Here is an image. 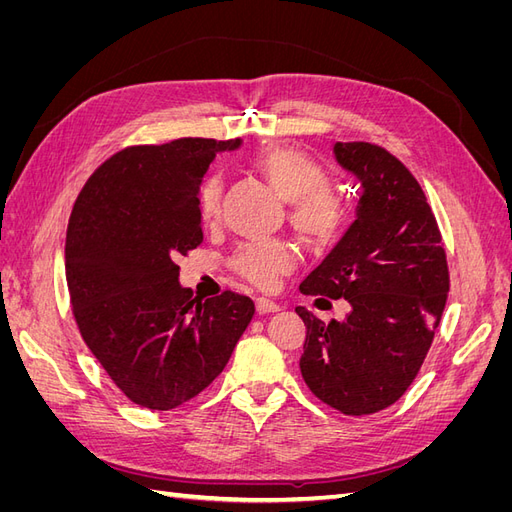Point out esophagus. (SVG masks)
<instances>
[{
  "label": "esophagus",
  "mask_w": 512,
  "mask_h": 512,
  "mask_svg": "<svg viewBox=\"0 0 512 512\" xmlns=\"http://www.w3.org/2000/svg\"><path fill=\"white\" fill-rule=\"evenodd\" d=\"M256 312H258L260 316L275 314V312H280V305H277V303L271 301V299L260 297V299H256Z\"/></svg>",
  "instance_id": "obj_1"
}]
</instances>
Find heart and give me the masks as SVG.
I'll list each match as a JSON object with an SVG mask.
<instances>
[{
  "label": "heart",
  "mask_w": 512,
  "mask_h": 512,
  "mask_svg": "<svg viewBox=\"0 0 512 512\" xmlns=\"http://www.w3.org/2000/svg\"><path fill=\"white\" fill-rule=\"evenodd\" d=\"M258 173L290 205L288 220L299 239L312 250H327L344 235L350 218L346 198L327 185V170L314 158L292 147H275L260 153L254 162ZM224 181L209 175L198 192V215L213 224L220 215ZM232 267L262 290L280 284L282 275L297 267V252L284 241H258L241 245Z\"/></svg>",
  "instance_id": "heart-1"
}]
</instances>
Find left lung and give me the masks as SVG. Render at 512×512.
<instances>
[{"label":"left lung","mask_w":512,"mask_h":512,"mask_svg":"<svg viewBox=\"0 0 512 512\" xmlns=\"http://www.w3.org/2000/svg\"><path fill=\"white\" fill-rule=\"evenodd\" d=\"M335 160L361 183L356 220L299 290L346 299L324 324L305 307L301 374L324 404L374 414L408 391L440 324L448 267L438 222L410 170L369 143H335ZM329 303V301H327Z\"/></svg>","instance_id":"obj_1"}]
</instances>
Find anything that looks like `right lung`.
<instances>
[{
	"mask_svg": "<svg viewBox=\"0 0 512 512\" xmlns=\"http://www.w3.org/2000/svg\"><path fill=\"white\" fill-rule=\"evenodd\" d=\"M243 145L179 138L108 158L76 198L66 235L74 318L134 404L173 410L222 374L254 316L237 292L198 301L177 258L203 243L198 192L209 164Z\"/></svg>",
	"mask_w": 512,
	"mask_h": 512,
	"instance_id": "add662e5",
	"label": "right lung"
}]
</instances>
